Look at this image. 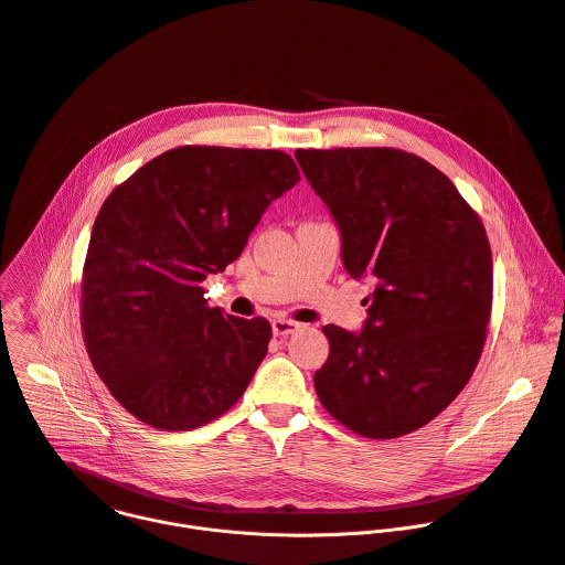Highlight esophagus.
<instances>
[{"label": "esophagus", "mask_w": 565, "mask_h": 565, "mask_svg": "<svg viewBox=\"0 0 565 565\" xmlns=\"http://www.w3.org/2000/svg\"><path fill=\"white\" fill-rule=\"evenodd\" d=\"M299 328H301V323L290 321V319H281V317H277V319L273 321V334H277V337H288V334L297 332Z\"/></svg>", "instance_id": "1"}]
</instances>
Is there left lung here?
Returning <instances> with one entry per match:
<instances>
[{
    "mask_svg": "<svg viewBox=\"0 0 565 565\" xmlns=\"http://www.w3.org/2000/svg\"><path fill=\"white\" fill-rule=\"evenodd\" d=\"M295 159L339 228L345 273L372 284L361 332L323 326L319 402L361 437L408 435L452 404L481 356L492 306L486 228L417 154L299 148Z\"/></svg>",
    "mask_w": 565,
    "mask_h": 565,
    "instance_id": "obj_1",
    "label": "left lung"
}]
</instances>
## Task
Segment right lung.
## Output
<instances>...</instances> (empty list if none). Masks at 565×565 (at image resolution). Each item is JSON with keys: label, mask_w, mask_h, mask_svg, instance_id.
<instances>
[{"label": "right lung", "mask_w": 565, "mask_h": 565, "mask_svg": "<svg viewBox=\"0 0 565 565\" xmlns=\"http://www.w3.org/2000/svg\"><path fill=\"white\" fill-rule=\"evenodd\" d=\"M297 181L281 150L181 146L108 195L84 264L82 328L97 374L132 417L193 430L244 395L270 323L209 308L202 281L242 255Z\"/></svg>", "instance_id": "1"}]
</instances>
